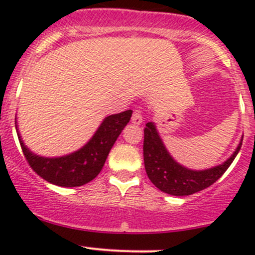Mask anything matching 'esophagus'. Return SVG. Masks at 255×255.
Masks as SVG:
<instances>
[{
  "instance_id": "obj_1",
  "label": "esophagus",
  "mask_w": 255,
  "mask_h": 255,
  "mask_svg": "<svg viewBox=\"0 0 255 255\" xmlns=\"http://www.w3.org/2000/svg\"><path fill=\"white\" fill-rule=\"evenodd\" d=\"M142 122H143L142 111H140L139 109L134 110V112H133L132 115V123H134V125H140Z\"/></svg>"
}]
</instances>
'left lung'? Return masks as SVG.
I'll use <instances>...</instances> for the list:
<instances>
[{
    "label": "left lung",
    "mask_w": 255,
    "mask_h": 255,
    "mask_svg": "<svg viewBox=\"0 0 255 255\" xmlns=\"http://www.w3.org/2000/svg\"><path fill=\"white\" fill-rule=\"evenodd\" d=\"M242 140L235 153L221 165L206 170H191L174 160L173 156L166 150L155 125L153 122H148L144 128L143 143L146 175L159 190L166 194L174 196L192 195L211 186L225 174L237 156L242 146Z\"/></svg>",
    "instance_id": "left-lung-1"
}]
</instances>
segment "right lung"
Returning <instances> with one entry per match:
<instances>
[{
	"mask_svg": "<svg viewBox=\"0 0 255 255\" xmlns=\"http://www.w3.org/2000/svg\"><path fill=\"white\" fill-rule=\"evenodd\" d=\"M132 110L105 118L91 139L74 153L58 158H45L30 151L16 129L23 154L30 168L48 182L63 187H76L87 184L100 174L110 150L130 117Z\"/></svg>",
	"mask_w": 255,
	"mask_h": 255,
	"instance_id": "right-lung-1",
	"label": "right lung"
}]
</instances>
